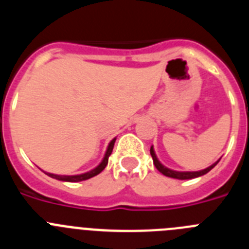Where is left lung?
<instances>
[{"label":"left lung","instance_id":"left-lung-1","mask_svg":"<svg viewBox=\"0 0 249 249\" xmlns=\"http://www.w3.org/2000/svg\"><path fill=\"white\" fill-rule=\"evenodd\" d=\"M149 152H151V156H152V158H153V164L156 166V168H157L158 171L162 173V175L166 176V177L176 178V179H192V178L201 177V176H203V175H206V173L210 172L211 169H212L213 167H214L215 164L219 162V160H217V162H214L213 164H211L210 167H207V168H204V169H201V171H175V169L168 168V167H166L164 164L160 163V160H158L153 146H151Z\"/></svg>","mask_w":249,"mask_h":249}]
</instances>
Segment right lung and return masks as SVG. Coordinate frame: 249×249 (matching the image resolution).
<instances>
[{"label": "right lung", "instance_id": "obj_1", "mask_svg": "<svg viewBox=\"0 0 249 249\" xmlns=\"http://www.w3.org/2000/svg\"><path fill=\"white\" fill-rule=\"evenodd\" d=\"M114 142H116V137H114L113 140H112L111 142H109L108 146H107V149H106L105 156H103L102 160H101L100 163H98L97 166L94 167L93 169H91V171H89V172L80 173V175H72V176L54 175V173L45 172V171H43V172H45L47 176H50V177H52V178H54V179H57V181H63V182H81V181H86V179H89V178L94 177V176L100 175V173L102 172L103 169L106 168V166H107V163H108V158H109V156H111V153H112V149H113Z\"/></svg>", "mask_w": 249, "mask_h": 249}]
</instances>
